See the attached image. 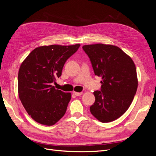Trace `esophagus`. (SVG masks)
<instances>
[{"label":"esophagus","instance_id":"1","mask_svg":"<svg viewBox=\"0 0 156 156\" xmlns=\"http://www.w3.org/2000/svg\"><path fill=\"white\" fill-rule=\"evenodd\" d=\"M73 94H75V95L77 96H81V94H83V92H73Z\"/></svg>","mask_w":156,"mask_h":156}]
</instances>
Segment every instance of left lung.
I'll use <instances>...</instances> for the list:
<instances>
[{
	"instance_id": "obj_1",
	"label": "left lung",
	"mask_w": 156,
	"mask_h": 156,
	"mask_svg": "<svg viewBox=\"0 0 156 156\" xmlns=\"http://www.w3.org/2000/svg\"><path fill=\"white\" fill-rule=\"evenodd\" d=\"M83 49L88 56L96 75L101 76L100 90L94 92L95 102L90 112L103 123L119 119L128 109L138 86L135 65L124 52L115 45H86Z\"/></svg>"
}]
</instances>
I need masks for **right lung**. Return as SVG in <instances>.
<instances>
[{"label": "right lung", "mask_w": 156, "mask_h": 156, "mask_svg": "<svg viewBox=\"0 0 156 156\" xmlns=\"http://www.w3.org/2000/svg\"><path fill=\"white\" fill-rule=\"evenodd\" d=\"M80 45L41 46L22 62L18 73L19 97L36 122L52 126L64 115L72 95L55 89L52 83L61 76L65 62Z\"/></svg>", "instance_id": "right-lung-1"}]
</instances>
